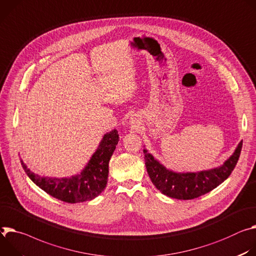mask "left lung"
I'll use <instances>...</instances> for the list:
<instances>
[{"label": "left lung", "instance_id": "obj_1", "mask_svg": "<svg viewBox=\"0 0 256 256\" xmlns=\"http://www.w3.org/2000/svg\"><path fill=\"white\" fill-rule=\"evenodd\" d=\"M241 148L242 140L222 164L198 172L174 171L164 166L146 148L144 152L148 176L156 189L171 198L188 200L208 193L228 178L239 160Z\"/></svg>", "mask_w": 256, "mask_h": 256}]
</instances>
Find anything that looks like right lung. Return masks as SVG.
Returning <instances> with one entry per match:
<instances>
[{
    "instance_id": "obj_1",
    "label": "right lung",
    "mask_w": 256,
    "mask_h": 256,
    "mask_svg": "<svg viewBox=\"0 0 256 256\" xmlns=\"http://www.w3.org/2000/svg\"><path fill=\"white\" fill-rule=\"evenodd\" d=\"M119 139L116 129L106 133L86 166L80 173L70 177L40 176L30 171L22 160L21 164L36 185L56 200L69 204L88 202L98 196L108 184V162Z\"/></svg>"
}]
</instances>
